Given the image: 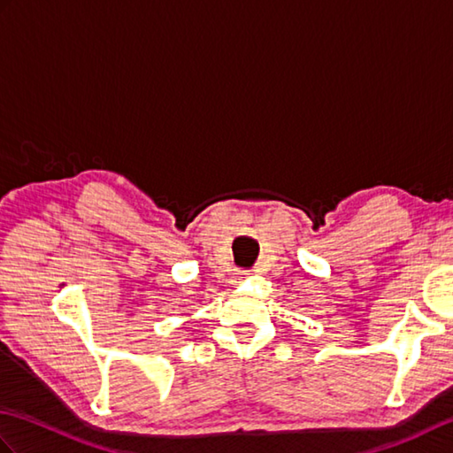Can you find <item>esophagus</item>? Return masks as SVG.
<instances>
[{
	"label": "esophagus",
	"instance_id": "1",
	"mask_svg": "<svg viewBox=\"0 0 453 453\" xmlns=\"http://www.w3.org/2000/svg\"><path fill=\"white\" fill-rule=\"evenodd\" d=\"M242 278H243V276H239V280H242Z\"/></svg>",
	"mask_w": 453,
	"mask_h": 453
}]
</instances>
